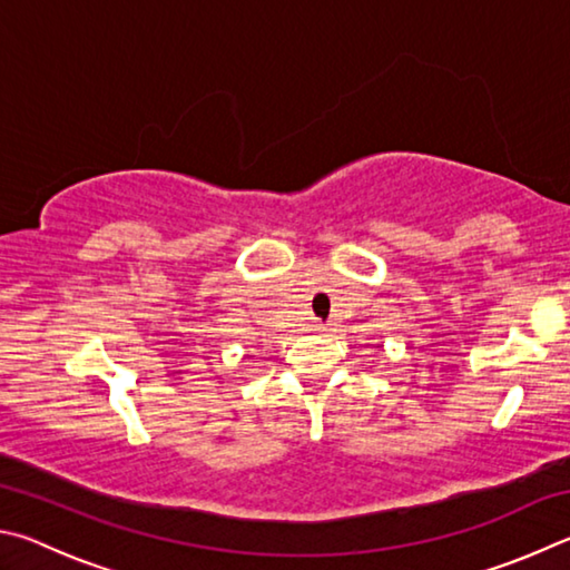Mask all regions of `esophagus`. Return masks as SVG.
<instances>
[{
  "label": "esophagus",
  "mask_w": 570,
  "mask_h": 570,
  "mask_svg": "<svg viewBox=\"0 0 570 570\" xmlns=\"http://www.w3.org/2000/svg\"><path fill=\"white\" fill-rule=\"evenodd\" d=\"M313 331H315V333H325V331H327V327H325L323 323H315V325H313Z\"/></svg>",
  "instance_id": "obj_1"
}]
</instances>
